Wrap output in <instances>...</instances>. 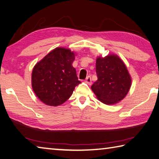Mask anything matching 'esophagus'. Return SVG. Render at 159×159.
<instances>
[{"mask_svg": "<svg viewBox=\"0 0 159 159\" xmlns=\"http://www.w3.org/2000/svg\"><path fill=\"white\" fill-rule=\"evenodd\" d=\"M85 82H87L88 84H89V85H91V84H92V82H91V77H90V76H88L87 78H86Z\"/></svg>", "mask_w": 159, "mask_h": 159, "instance_id": "34e87169", "label": "esophagus"}]
</instances>
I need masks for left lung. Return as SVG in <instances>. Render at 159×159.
Here are the masks:
<instances>
[{"instance_id":"obj_1","label":"left lung","mask_w":159,"mask_h":159,"mask_svg":"<svg viewBox=\"0 0 159 159\" xmlns=\"http://www.w3.org/2000/svg\"><path fill=\"white\" fill-rule=\"evenodd\" d=\"M97 81L91 86L96 98L105 105L122 101L131 87L132 79L126 64L116 54L96 58Z\"/></svg>"}]
</instances>
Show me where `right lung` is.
Segmentation results:
<instances>
[{
    "label": "right lung",
    "mask_w": 159,
    "mask_h": 159,
    "mask_svg": "<svg viewBox=\"0 0 159 159\" xmlns=\"http://www.w3.org/2000/svg\"><path fill=\"white\" fill-rule=\"evenodd\" d=\"M75 54L70 49L57 47L33 67L32 89L47 105L58 106L65 102L80 84L72 66Z\"/></svg>",
    "instance_id": "add662e5"
}]
</instances>
